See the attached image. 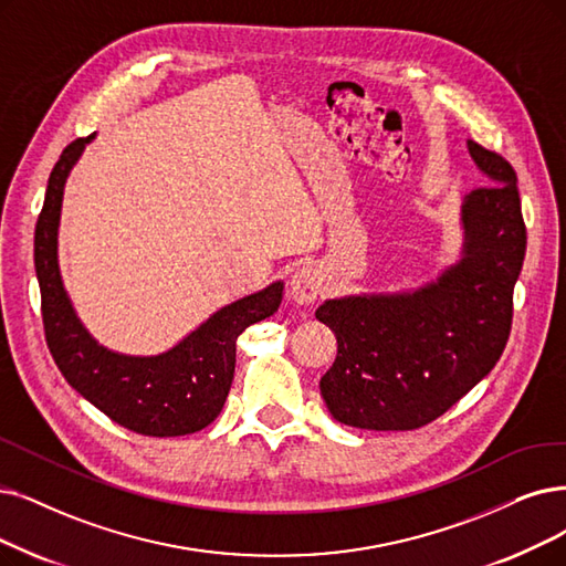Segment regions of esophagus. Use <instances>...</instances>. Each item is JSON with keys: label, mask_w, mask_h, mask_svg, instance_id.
Returning a JSON list of instances; mask_svg holds the SVG:
<instances>
[{"label": "esophagus", "mask_w": 566, "mask_h": 566, "mask_svg": "<svg viewBox=\"0 0 566 566\" xmlns=\"http://www.w3.org/2000/svg\"><path fill=\"white\" fill-rule=\"evenodd\" d=\"M323 290V276L313 264H304L292 271L290 276V295L297 304H311Z\"/></svg>", "instance_id": "1"}]
</instances>
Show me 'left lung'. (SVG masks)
<instances>
[{
  "label": "left lung",
  "mask_w": 566,
  "mask_h": 566,
  "mask_svg": "<svg viewBox=\"0 0 566 566\" xmlns=\"http://www.w3.org/2000/svg\"><path fill=\"white\" fill-rule=\"evenodd\" d=\"M467 148L485 186L462 195L460 258L422 285L334 297L315 311L338 344L321 378L338 422L418 429L479 386L504 353L527 248L517 178L502 155L476 142Z\"/></svg>",
  "instance_id": "8db88e82"
}]
</instances>
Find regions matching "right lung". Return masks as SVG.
<instances>
[{
    "label": "right lung",
    "instance_id": "1",
    "mask_svg": "<svg viewBox=\"0 0 566 566\" xmlns=\"http://www.w3.org/2000/svg\"><path fill=\"white\" fill-rule=\"evenodd\" d=\"M93 139L95 134H90L62 150L36 220L34 266L49 348L66 382L113 422L160 439L199 432L220 416L228 399L239 334L279 311L283 281L218 308L157 355H127L102 346L78 318L57 255L66 178Z\"/></svg>",
    "mask_w": 566,
    "mask_h": 566
}]
</instances>
